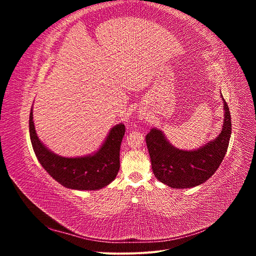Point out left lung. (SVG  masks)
I'll return each instance as SVG.
<instances>
[{"label":"left lung","mask_w":256,"mask_h":256,"mask_svg":"<svg viewBox=\"0 0 256 256\" xmlns=\"http://www.w3.org/2000/svg\"><path fill=\"white\" fill-rule=\"evenodd\" d=\"M223 102L224 120L218 136L198 148L180 150L170 141L159 128L154 127L146 136V145L152 161L154 177L174 189L193 188L210 178L226 156L232 122L228 104Z\"/></svg>","instance_id":"1"}]
</instances>
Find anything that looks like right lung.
<instances>
[{
    "mask_svg": "<svg viewBox=\"0 0 256 256\" xmlns=\"http://www.w3.org/2000/svg\"><path fill=\"white\" fill-rule=\"evenodd\" d=\"M30 138L36 157L47 173L65 188L80 191L99 190L111 184L120 170V150L125 125L113 126L95 152L80 157H63L53 152L37 136L33 106L30 113Z\"/></svg>",
    "mask_w": 256,
    "mask_h": 256,
    "instance_id": "obj_1",
    "label": "right lung"
}]
</instances>
